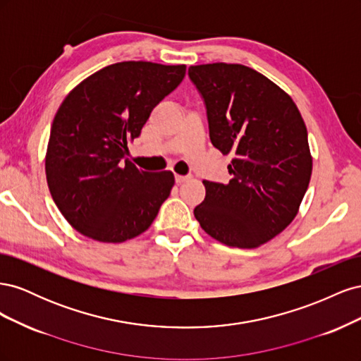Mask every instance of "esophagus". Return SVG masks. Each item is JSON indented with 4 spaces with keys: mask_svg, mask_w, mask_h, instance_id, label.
<instances>
[{
    "mask_svg": "<svg viewBox=\"0 0 361 361\" xmlns=\"http://www.w3.org/2000/svg\"><path fill=\"white\" fill-rule=\"evenodd\" d=\"M191 179V176H180V174H176L174 176V180H176V183H183V182H188Z\"/></svg>",
    "mask_w": 361,
    "mask_h": 361,
    "instance_id": "34e87169",
    "label": "esophagus"
}]
</instances>
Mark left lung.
Returning <instances> with one entry per match:
<instances>
[{"mask_svg": "<svg viewBox=\"0 0 361 361\" xmlns=\"http://www.w3.org/2000/svg\"><path fill=\"white\" fill-rule=\"evenodd\" d=\"M188 75L206 105L211 143L235 157L228 183L203 180L194 216L216 241L256 248L298 214L312 176L307 128L292 97L255 69L212 63Z\"/></svg>", "mask_w": 361, "mask_h": 361, "instance_id": "8db88e82", "label": "left lung"}]
</instances>
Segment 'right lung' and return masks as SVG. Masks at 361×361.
Masks as SVG:
<instances>
[{
  "instance_id": "right-lung-1",
  "label": "right lung",
  "mask_w": 361,
  "mask_h": 361,
  "mask_svg": "<svg viewBox=\"0 0 361 361\" xmlns=\"http://www.w3.org/2000/svg\"><path fill=\"white\" fill-rule=\"evenodd\" d=\"M185 71V64H110L61 102L51 126L45 171L52 199L75 231L116 244L154 223L174 176L138 170L126 159L128 143L182 82Z\"/></svg>"
}]
</instances>
